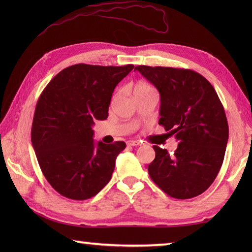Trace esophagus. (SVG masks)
Listing matches in <instances>:
<instances>
[{
    "label": "esophagus",
    "instance_id": "34e87169",
    "mask_svg": "<svg viewBox=\"0 0 252 252\" xmlns=\"http://www.w3.org/2000/svg\"><path fill=\"white\" fill-rule=\"evenodd\" d=\"M126 145L127 146H138V145H141V142L137 140H129L126 142Z\"/></svg>",
    "mask_w": 252,
    "mask_h": 252
}]
</instances>
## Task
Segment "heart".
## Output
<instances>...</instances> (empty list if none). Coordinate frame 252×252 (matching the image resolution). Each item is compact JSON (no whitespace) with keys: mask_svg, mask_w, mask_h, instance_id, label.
<instances>
[{"mask_svg":"<svg viewBox=\"0 0 252 252\" xmlns=\"http://www.w3.org/2000/svg\"><path fill=\"white\" fill-rule=\"evenodd\" d=\"M153 89L151 85L145 83V82H138L135 84L134 89H133V92H136V91H143V90H151Z\"/></svg>","mask_w":252,"mask_h":252,"instance_id":"1","label":"heart"}]
</instances>
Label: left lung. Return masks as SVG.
<instances>
[{
    "instance_id": "8db88e82",
    "label": "left lung",
    "mask_w": 252,
    "mask_h": 252,
    "mask_svg": "<svg viewBox=\"0 0 252 252\" xmlns=\"http://www.w3.org/2000/svg\"><path fill=\"white\" fill-rule=\"evenodd\" d=\"M160 93L159 125L179 141L173 154L156 145L148 173L160 189L189 199L209 189L220 171L228 140L223 105L208 80L190 69L140 65Z\"/></svg>"
}]
</instances>
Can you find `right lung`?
<instances>
[{"mask_svg":"<svg viewBox=\"0 0 252 252\" xmlns=\"http://www.w3.org/2000/svg\"><path fill=\"white\" fill-rule=\"evenodd\" d=\"M133 68L77 63L57 73L41 93L31 142L42 173L62 196L89 199L110 181L126 143L95 145L92 126L107 119L115 88Z\"/></svg>","mask_w":252,"mask_h":252,"instance_id":"right-lung-1","label":"right lung"}]
</instances>
